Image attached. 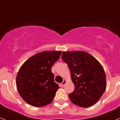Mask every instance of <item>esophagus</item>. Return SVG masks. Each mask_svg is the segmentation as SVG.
I'll return each mask as SVG.
<instances>
[{
  "instance_id": "obj_1",
  "label": "esophagus",
  "mask_w": 120,
  "mask_h": 120,
  "mask_svg": "<svg viewBox=\"0 0 120 120\" xmlns=\"http://www.w3.org/2000/svg\"><path fill=\"white\" fill-rule=\"evenodd\" d=\"M66 82H67V81H66V79H64L63 81V82L61 83V87H63L65 85V84H66Z\"/></svg>"
}]
</instances>
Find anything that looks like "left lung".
I'll use <instances>...</instances> for the list:
<instances>
[{
	"label": "left lung",
	"mask_w": 120,
	"mask_h": 120,
	"mask_svg": "<svg viewBox=\"0 0 120 120\" xmlns=\"http://www.w3.org/2000/svg\"><path fill=\"white\" fill-rule=\"evenodd\" d=\"M61 59L68 66L74 90L69 94L72 103L82 107L95 105L106 88V74L100 63L83 51L63 52Z\"/></svg>",
	"instance_id": "1"
}]
</instances>
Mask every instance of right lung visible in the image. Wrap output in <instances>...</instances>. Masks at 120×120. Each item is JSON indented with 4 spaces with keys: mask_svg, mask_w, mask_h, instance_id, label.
Here are the masks:
<instances>
[{
    "mask_svg": "<svg viewBox=\"0 0 120 120\" xmlns=\"http://www.w3.org/2000/svg\"><path fill=\"white\" fill-rule=\"evenodd\" d=\"M61 51L42 52L28 59L18 72L16 85L23 100L34 107L51 103L59 86L54 82L52 67Z\"/></svg>",
    "mask_w": 120,
    "mask_h": 120,
    "instance_id": "right-lung-1",
    "label": "right lung"
}]
</instances>
